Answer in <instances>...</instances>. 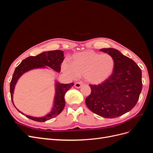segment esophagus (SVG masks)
Segmentation results:
<instances>
[{
    "label": "esophagus",
    "mask_w": 153,
    "mask_h": 153,
    "mask_svg": "<svg viewBox=\"0 0 153 153\" xmlns=\"http://www.w3.org/2000/svg\"><path fill=\"white\" fill-rule=\"evenodd\" d=\"M83 84H84V83L82 82H76L75 84V87L76 88H80V87L82 86Z\"/></svg>",
    "instance_id": "esophagus-1"
}]
</instances>
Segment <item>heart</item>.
Wrapping results in <instances>:
<instances>
[{
  "label": "heart",
  "instance_id": "heart-1",
  "mask_svg": "<svg viewBox=\"0 0 153 153\" xmlns=\"http://www.w3.org/2000/svg\"><path fill=\"white\" fill-rule=\"evenodd\" d=\"M115 64L114 57L110 54L88 50L75 53L72 62L65 61L62 68L63 72L72 78L84 76L87 82L98 84L112 75Z\"/></svg>",
  "mask_w": 153,
  "mask_h": 153
}]
</instances>
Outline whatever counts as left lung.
<instances>
[{"label": "left lung", "mask_w": 153, "mask_h": 153, "mask_svg": "<svg viewBox=\"0 0 153 153\" xmlns=\"http://www.w3.org/2000/svg\"><path fill=\"white\" fill-rule=\"evenodd\" d=\"M115 60V68L108 79L89 85L91 92L85 98L91 111L105 118H115L130 111L137 104L142 89V71L132 59L114 48H103Z\"/></svg>", "instance_id": "8db88e82"}]
</instances>
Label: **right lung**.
Returning <instances> with one entry per match:
<instances>
[{"label":"right lung","instance_id":"right-lung-1","mask_svg":"<svg viewBox=\"0 0 153 153\" xmlns=\"http://www.w3.org/2000/svg\"><path fill=\"white\" fill-rule=\"evenodd\" d=\"M64 59V57L63 51L53 50L48 51V52H44L36 55V56H30L29 57H27L25 59L23 60L22 62L16 68L10 83V93L13 104V94L14 92V89H15V85L18 78L23 74L29 70H31V69L45 68L46 66L52 68L55 71L60 72L61 71V63L62 62ZM73 83L63 84H60V83L56 82V83H55V95L54 98V105L52 111L48 114L42 117H34L29 116V115H25V116L27 118L38 122H45L56 117L57 115H58L62 112L64 108V106H65L64 95H65L66 92L71 87L73 86ZM18 111L22 114H24L20 110Z\"/></svg>","mask_w":153,"mask_h":153}]
</instances>
